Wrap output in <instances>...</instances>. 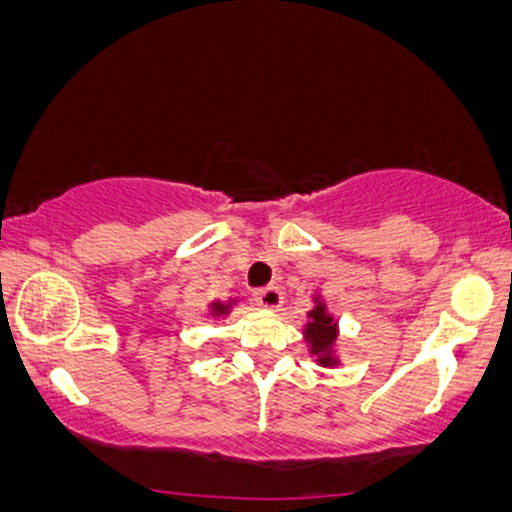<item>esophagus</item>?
<instances>
[{"label":"esophagus","mask_w":512,"mask_h":512,"mask_svg":"<svg viewBox=\"0 0 512 512\" xmlns=\"http://www.w3.org/2000/svg\"><path fill=\"white\" fill-rule=\"evenodd\" d=\"M255 301L262 308H279L281 301H284V293H281L279 286H267V289L255 291Z\"/></svg>","instance_id":"34e87169"}]
</instances>
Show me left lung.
<instances>
[{"label":"left lung","instance_id":"8db88e82","mask_svg":"<svg viewBox=\"0 0 512 512\" xmlns=\"http://www.w3.org/2000/svg\"><path fill=\"white\" fill-rule=\"evenodd\" d=\"M305 334H308L310 344H313V354H325L327 346H330L334 342V337H337L332 317L325 313L322 305L310 310V322L308 327H305ZM320 363H330V356H322Z\"/></svg>","mask_w":512,"mask_h":512}]
</instances>
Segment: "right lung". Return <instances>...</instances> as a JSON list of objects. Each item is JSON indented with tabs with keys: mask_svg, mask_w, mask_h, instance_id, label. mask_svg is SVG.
Instances as JSON below:
<instances>
[{
	"mask_svg": "<svg viewBox=\"0 0 512 512\" xmlns=\"http://www.w3.org/2000/svg\"><path fill=\"white\" fill-rule=\"evenodd\" d=\"M223 310H226V308H223V305H219V303H216V305H214V313H216V315H219V313H223Z\"/></svg>",
	"mask_w": 512,
	"mask_h": 512,
	"instance_id": "obj_1",
	"label": "right lung"
}]
</instances>
